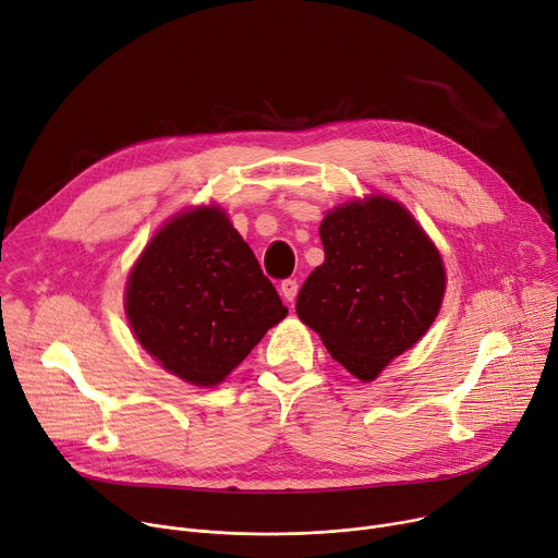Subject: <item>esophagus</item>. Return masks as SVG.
Masks as SVG:
<instances>
[{
  "label": "esophagus",
  "mask_w": 558,
  "mask_h": 558,
  "mask_svg": "<svg viewBox=\"0 0 558 558\" xmlns=\"http://www.w3.org/2000/svg\"><path fill=\"white\" fill-rule=\"evenodd\" d=\"M298 289H300V284H298V280H293V278H287V280L280 282V293L284 295L287 302H293V300H295Z\"/></svg>",
  "instance_id": "1"
}]
</instances>
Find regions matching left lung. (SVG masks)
Here are the masks:
<instances>
[{
	"label": "left lung",
	"instance_id": "obj_1",
	"mask_svg": "<svg viewBox=\"0 0 558 558\" xmlns=\"http://www.w3.org/2000/svg\"><path fill=\"white\" fill-rule=\"evenodd\" d=\"M320 240L325 263L298 293V318L349 374L374 380L434 323L440 253L408 209L380 195L329 211Z\"/></svg>",
	"mask_w": 558,
	"mask_h": 558
}]
</instances>
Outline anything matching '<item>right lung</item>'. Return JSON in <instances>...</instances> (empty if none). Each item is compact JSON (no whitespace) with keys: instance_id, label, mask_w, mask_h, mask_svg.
<instances>
[{"instance_id":"1","label":"right lung","mask_w":558,"mask_h":558,"mask_svg":"<svg viewBox=\"0 0 558 558\" xmlns=\"http://www.w3.org/2000/svg\"><path fill=\"white\" fill-rule=\"evenodd\" d=\"M140 344L186 383H222L287 307L222 209L199 207L156 233L129 276Z\"/></svg>"}]
</instances>
